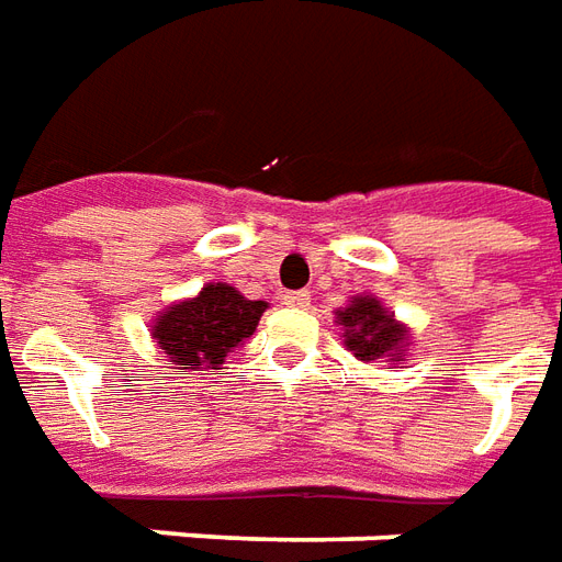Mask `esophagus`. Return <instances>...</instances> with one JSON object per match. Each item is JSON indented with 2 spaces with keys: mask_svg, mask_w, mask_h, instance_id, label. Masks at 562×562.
Returning a JSON list of instances; mask_svg holds the SVG:
<instances>
[{
  "mask_svg": "<svg viewBox=\"0 0 562 562\" xmlns=\"http://www.w3.org/2000/svg\"><path fill=\"white\" fill-rule=\"evenodd\" d=\"M282 304L304 310V306H310V292H285L282 294Z\"/></svg>",
  "mask_w": 562,
  "mask_h": 562,
  "instance_id": "esophagus-1",
  "label": "esophagus"
}]
</instances>
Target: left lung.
<instances>
[{"instance_id": "obj_1", "label": "left lung", "mask_w": 562, "mask_h": 562, "mask_svg": "<svg viewBox=\"0 0 562 562\" xmlns=\"http://www.w3.org/2000/svg\"><path fill=\"white\" fill-rule=\"evenodd\" d=\"M334 322L340 325L342 346L364 364L382 361V364H403L409 361L413 349V330L394 318L389 306L376 294H355L349 304L334 313Z\"/></svg>"}]
</instances>
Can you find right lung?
Wrapping results in <instances>:
<instances>
[{"mask_svg":"<svg viewBox=\"0 0 562 562\" xmlns=\"http://www.w3.org/2000/svg\"><path fill=\"white\" fill-rule=\"evenodd\" d=\"M265 310L268 301H249L228 282H207L192 297L165 306L153 318L149 337L180 376L222 370L228 352L252 337Z\"/></svg>","mask_w":562,"mask_h":562,"instance_id":"obj_1","label":"right lung"}]
</instances>
